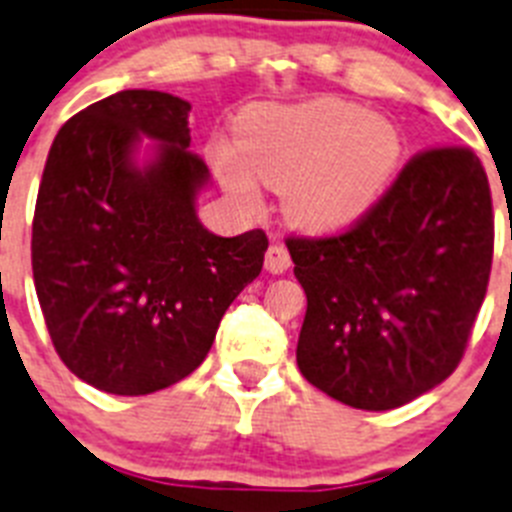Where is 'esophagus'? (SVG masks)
Here are the masks:
<instances>
[{
	"label": "esophagus",
	"instance_id": "34e87169",
	"mask_svg": "<svg viewBox=\"0 0 512 512\" xmlns=\"http://www.w3.org/2000/svg\"><path fill=\"white\" fill-rule=\"evenodd\" d=\"M291 265V255L289 249H286V244L276 242L270 244L268 255H265V268L270 270V273H286Z\"/></svg>",
	"mask_w": 512,
	"mask_h": 512
}]
</instances>
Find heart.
<instances>
[{
    "label": "heart",
    "mask_w": 512,
    "mask_h": 512,
    "mask_svg": "<svg viewBox=\"0 0 512 512\" xmlns=\"http://www.w3.org/2000/svg\"><path fill=\"white\" fill-rule=\"evenodd\" d=\"M239 150L253 174L283 192L291 221L333 231L380 203L401 163L403 140L388 119L354 103L320 98L249 109L239 122ZM218 169L236 195L255 200V179L231 150H223Z\"/></svg>",
    "instance_id": "b5f03b06"
}]
</instances>
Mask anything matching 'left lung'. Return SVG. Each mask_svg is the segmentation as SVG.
<instances>
[{
  "mask_svg": "<svg viewBox=\"0 0 512 512\" xmlns=\"http://www.w3.org/2000/svg\"><path fill=\"white\" fill-rule=\"evenodd\" d=\"M286 247L307 294L299 372L354 409H398L471 338L495 249L487 171L471 148H427L349 229Z\"/></svg>",
  "mask_w": 512,
  "mask_h": 512,
  "instance_id": "1",
  "label": "left lung"
}]
</instances>
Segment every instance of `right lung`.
<instances>
[{
    "label": "right lung",
    "instance_id": "right-lung-1",
    "mask_svg": "<svg viewBox=\"0 0 512 512\" xmlns=\"http://www.w3.org/2000/svg\"><path fill=\"white\" fill-rule=\"evenodd\" d=\"M190 103L119 90L64 122L38 187L30 263L59 359L103 393L148 395L195 372L223 312L263 270L268 236L197 221L208 166ZM140 136L159 143L140 170Z\"/></svg>",
    "mask_w": 512,
    "mask_h": 512
}]
</instances>
